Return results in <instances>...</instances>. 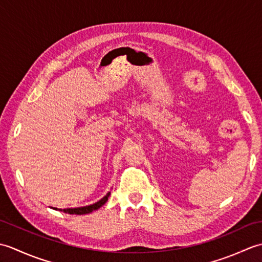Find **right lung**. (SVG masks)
<instances>
[{"label":"right lung","instance_id":"obj_1","mask_svg":"<svg viewBox=\"0 0 262 262\" xmlns=\"http://www.w3.org/2000/svg\"><path fill=\"white\" fill-rule=\"evenodd\" d=\"M110 196V192H108L107 194L103 198H101L99 200V202L94 203L92 205H89V206H84V207H76V208H65V209H58V208H54L56 210H62L64 213H69V214H76V215H83V214H89V213H92L93 210H97L99 209L101 206H103L105 203H107V200Z\"/></svg>","mask_w":262,"mask_h":262}]
</instances>
